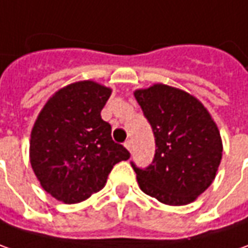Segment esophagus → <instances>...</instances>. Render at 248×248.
Wrapping results in <instances>:
<instances>
[{"instance_id": "esophagus-1", "label": "esophagus", "mask_w": 248, "mask_h": 248, "mask_svg": "<svg viewBox=\"0 0 248 248\" xmlns=\"http://www.w3.org/2000/svg\"><path fill=\"white\" fill-rule=\"evenodd\" d=\"M124 147L127 148V151H130V152H132V140L124 141Z\"/></svg>"}]
</instances>
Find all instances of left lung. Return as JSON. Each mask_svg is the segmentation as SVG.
Returning a JSON list of instances; mask_svg holds the SVG:
<instances>
[{"label": "left lung", "instance_id": "left-lung-1", "mask_svg": "<svg viewBox=\"0 0 248 248\" xmlns=\"http://www.w3.org/2000/svg\"><path fill=\"white\" fill-rule=\"evenodd\" d=\"M155 136V158L147 169L132 163L144 193L169 206L196 201L214 181L222 140L207 108L188 92L163 83L134 90Z\"/></svg>", "mask_w": 248, "mask_h": 248}]
</instances>
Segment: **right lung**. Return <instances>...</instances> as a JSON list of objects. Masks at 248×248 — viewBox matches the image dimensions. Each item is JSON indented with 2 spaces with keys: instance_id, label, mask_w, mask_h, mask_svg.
<instances>
[{
  "instance_id": "1",
  "label": "right lung",
  "mask_w": 248,
  "mask_h": 248,
  "mask_svg": "<svg viewBox=\"0 0 248 248\" xmlns=\"http://www.w3.org/2000/svg\"><path fill=\"white\" fill-rule=\"evenodd\" d=\"M111 93L94 81L74 82L57 90L35 119L31 167L42 189L59 202L86 201L104 188L118 162L130 158L100 115Z\"/></svg>"
}]
</instances>
